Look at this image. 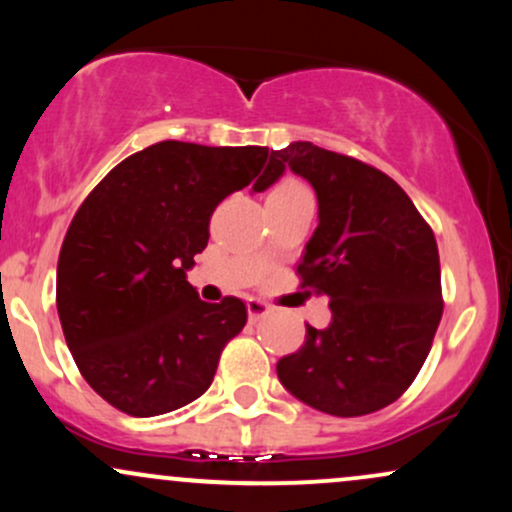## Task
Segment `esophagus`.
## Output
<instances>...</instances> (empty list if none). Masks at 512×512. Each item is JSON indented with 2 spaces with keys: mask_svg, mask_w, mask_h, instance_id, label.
Segmentation results:
<instances>
[{
  "mask_svg": "<svg viewBox=\"0 0 512 512\" xmlns=\"http://www.w3.org/2000/svg\"><path fill=\"white\" fill-rule=\"evenodd\" d=\"M269 313H272V308H269L267 303L260 301V298H250V301H248V317L252 322L262 320V317H267Z\"/></svg>",
  "mask_w": 512,
  "mask_h": 512,
  "instance_id": "1",
  "label": "esophagus"
}]
</instances>
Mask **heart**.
I'll return each instance as SVG.
<instances>
[{"mask_svg":"<svg viewBox=\"0 0 512 512\" xmlns=\"http://www.w3.org/2000/svg\"><path fill=\"white\" fill-rule=\"evenodd\" d=\"M293 192H305V187L298 185V182H293V180H286V182H281V185L274 187L272 195H293Z\"/></svg>","mask_w":512,"mask_h":512,"instance_id":"heart-1","label":"heart"}]
</instances>
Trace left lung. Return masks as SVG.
Instances as JSON below:
<instances>
[{
    "mask_svg": "<svg viewBox=\"0 0 512 512\" xmlns=\"http://www.w3.org/2000/svg\"><path fill=\"white\" fill-rule=\"evenodd\" d=\"M274 156L317 195L320 223L298 274L303 286L330 296L332 310L325 330L305 325L303 346L276 363V375L317 411L373 414L414 383L436 337L443 315L436 236L383 170L310 142Z\"/></svg>",
    "mask_w": 512,
    "mask_h": 512,
    "instance_id": "8db88e82",
    "label": "left lung"
}]
</instances>
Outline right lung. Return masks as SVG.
Masks as SVG:
<instances>
[{"instance_id":"obj_1","label":"right lung","mask_w":512,"mask_h":512,"mask_svg":"<svg viewBox=\"0 0 512 512\" xmlns=\"http://www.w3.org/2000/svg\"><path fill=\"white\" fill-rule=\"evenodd\" d=\"M267 146L158 142L93 187L57 262V313L76 366L129 416L175 411L209 390L223 346L248 322L240 298L199 301L187 281L209 219L250 182L284 173Z\"/></svg>"}]
</instances>
